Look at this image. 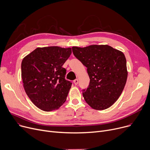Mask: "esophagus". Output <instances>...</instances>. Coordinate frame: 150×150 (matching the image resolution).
<instances>
[{
	"instance_id": "34e87169",
	"label": "esophagus",
	"mask_w": 150,
	"mask_h": 150,
	"mask_svg": "<svg viewBox=\"0 0 150 150\" xmlns=\"http://www.w3.org/2000/svg\"><path fill=\"white\" fill-rule=\"evenodd\" d=\"M78 82H79L78 79H75V80L74 81V84H75L76 85H77L78 84Z\"/></svg>"
}]
</instances>
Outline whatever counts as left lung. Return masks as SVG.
I'll list each match as a JSON object with an SVG mask.
<instances>
[{
	"label": "left lung",
	"mask_w": 150,
	"mask_h": 150,
	"mask_svg": "<svg viewBox=\"0 0 150 150\" xmlns=\"http://www.w3.org/2000/svg\"><path fill=\"white\" fill-rule=\"evenodd\" d=\"M74 56L87 68L90 82L83 90L86 102L97 110L110 107L126 84L128 71L124 54L108 45L73 47Z\"/></svg>",
	"instance_id": "1"
}]
</instances>
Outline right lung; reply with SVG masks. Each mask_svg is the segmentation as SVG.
I'll use <instances>...</instances> for the list:
<instances>
[{
  "label": "right lung",
  "mask_w": 150,
  "mask_h": 150,
  "mask_svg": "<svg viewBox=\"0 0 150 150\" xmlns=\"http://www.w3.org/2000/svg\"><path fill=\"white\" fill-rule=\"evenodd\" d=\"M71 48L38 47L26 56L21 64L25 91L31 102L45 111L57 110L66 101L72 83L65 79L62 67Z\"/></svg>",
  "instance_id": "right-lung-1"
}]
</instances>
